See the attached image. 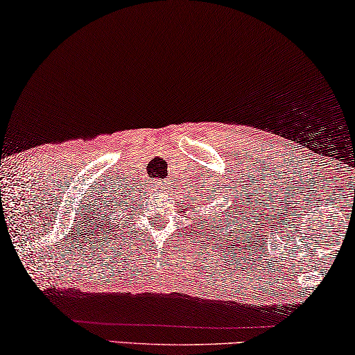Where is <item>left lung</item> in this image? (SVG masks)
<instances>
[{
    "instance_id": "8db88e82",
    "label": "left lung",
    "mask_w": 355,
    "mask_h": 355,
    "mask_svg": "<svg viewBox=\"0 0 355 355\" xmlns=\"http://www.w3.org/2000/svg\"><path fill=\"white\" fill-rule=\"evenodd\" d=\"M230 211H231V209H230Z\"/></svg>"
}]
</instances>
